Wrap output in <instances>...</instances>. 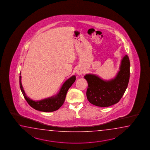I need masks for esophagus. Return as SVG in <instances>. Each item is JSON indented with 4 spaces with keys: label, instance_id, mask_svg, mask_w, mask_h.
<instances>
[{
    "label": "esophagus",
    "instance_id": "obj_1",
    "mask_svg": "<svg viewBox=\"0 0 150 150\" xmlns=\"http://www.w3.org/2000/svg\"><path fill=\"white\" fill-rule=\"evenodd\" d=\"M83 72V69L81 67H78L76 71V73L78 75H81Z\"/></svg>",
    "mask_w": 150,
    "mask_h": 150
}]
</instances>
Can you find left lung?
I'll list each match as a JSON object with an SVG mask.
<instances>
[{
  "instance_id": "obj_1",
  "label": "left lung",
  "mask_w": 150,
  "mask_h": 150,
  "mask_svg": "<svg viewBox=\"0 0 150 150\" xmlns=\"http://www.w3.org/2000/svg\"><path fill=\"white\" fill-rule=\"evenodd\" d=\"M130 63L127 55L122 58L120 71L114 79L104 80L93 74H87L84 78L88 83L86 96L94 105L107 107L117 103L127 88L130 78Z\"/></svg>"
}]
</instances>
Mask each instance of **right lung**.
I'll return each mask as SVG.
<instances>
[{
  "mask_svg": "<svg viewBox=\"0 0 150 150\" xmlns=\"http://www.w3.org/2000/svg\"><path fill=\"white\" fill-rule=\"evenodd\" d=\"M20 75H21V72ZM19 79L20 87L27 102L32 108L37 110L44 112H51L57 110L63 105L68 89L70 88L76 79L75 76H73L68 79L63 84L59 92L57 95L40 101H34L25 94L22 86L21 76H20Z\"/></svg>",
  "mask_w": 150,
  "mask_h": 150,
  "instance_id": "1",
  "label": "right lung"
}]
</instances>
